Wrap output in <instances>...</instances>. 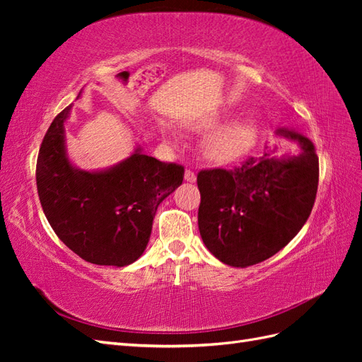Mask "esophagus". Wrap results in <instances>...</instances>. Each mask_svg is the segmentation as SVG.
<instances>
[{
  "label": "esophagus",
  "mask_w": 362,
  "mask_h": 362,
  "mask_svg": "<svg viewBox=\"0 0 362 362\" xmlns=\"http://www.w3.org/2000/svg\"><path fill=\"white\" fill-rule=\"evenodd\" d=\"M184 180L187 181V182H194V181H196V175H194V172H193V170H190V169L185 170V173H184Z\"/></svg>",
  "instance_id": "34e87169"
}]
</instances>
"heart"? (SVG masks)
Here are the masks:
<instances>
[{
    "label": "heart",
    "instance_id": "1",
    "mask_svg": "<svg viewBox=\"0 0 362 362\" xmlns=\"http://www.w3.org/2000/svg\"><path fill=\"white\" fill-rule=\"evenodd\" d=\"M221 125L218 119H208L198 124V128L213 129ZM257 128L250 120L234 122L222 129H218L214 136L208 140L206 152L213 160L228 163L245 156L246 152L255 145Z\"/></svg>",
    "mask_w": 362,
    "mask_h": 362
}]
</instances>
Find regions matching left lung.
Masks as SVG:
<instances>
[{
  "instance_id": "obj_1",
  "label": "left lung",
  "mask_w": 362,
  "mask_h": 362,
  "mask_svg": "<svg viewBox=\"0 0 362 362\" xmlns=\"http://www.w3.org/2000/svg\"><path fill=\"white\" fill-rule=\"evenodd\" d=\"M300 154L279 158L276 149L247 157L233 169L198 173L199 233L206 249L233 267L258 264L286 247L308 221L319 185L313 141L279 129Z\"/></svg>"
}]
</instances>
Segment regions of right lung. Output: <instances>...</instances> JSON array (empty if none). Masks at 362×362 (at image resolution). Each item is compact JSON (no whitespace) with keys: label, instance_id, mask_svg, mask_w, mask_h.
I'll use <instances>...</instances> for the list:
<instances>
[{"label":"right lung","instance_id":"obj_1","mask_svg":"<svg viewBox=\"0 0 362 362\" xmlns=\"http://www.w3.org/2000/svg\"><path fill=\"white\" fill-rule=\"evenodd\" d=\"M71 107L54 117L39 149L42 210L62 242L87 262L128 266L146 249L157 208L181 185L184 168L139 148L108 170L75 169L64 149L63 125Z\"/></svg>","mask_w":362,"mask_h":362}]
</instances>
